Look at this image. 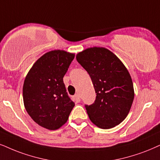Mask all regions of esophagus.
<instances>
[{"mask_svg":"<svg viewBox=\"0 0 160 160\" xmlns=\"http://www.w3.org/2000/svg\"><path fill=\"white\" fill-rule=\"evenodd\" d=\"M74 100L76 101V102H80V95H79L78 94H76L74 96Z\"/></svg>","mask_w":160,"mask_h":160,"instance_id":"34e87169","label":"esophagus"}]
</instances>
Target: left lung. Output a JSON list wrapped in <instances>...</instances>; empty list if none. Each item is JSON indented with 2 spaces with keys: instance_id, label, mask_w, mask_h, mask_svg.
<instances>
[{
  "instance_id": "1",
  "label": "left lung",
  "mask_w": 160,
  "mask_h": 160,
  "mask_svg": "<svg viewBox=\"0 0 160 160\" xmlns=\"http://www.w3.org/2000/svg\"><path fill=\"white\" fill-rule=\"evenodd\" d=\"M92 79L96 99L86 105L91 121L99 128H114L128 114L134 98L128 71L115 54L103 47L88 48L76 56Z\"/></svg>"
}]
</instances>
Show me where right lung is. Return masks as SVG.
I'll use <instances>...</instances> for the list:
<instances>
[{
    "instance_id": "add662e5",
    "label": "right lung",
    "mask_w": 160,
    "mask_h": 160,
    "mask_svg": "<svg viewBox=\"0 0 160 160\" xmlns=\"http://www.w3.org/2000/svg\"><path fill=\"white\" fill-rule=\"evenodd\" d=\"M74 58V54L62 50L48 52L35 62L24 80L26 112L36 123L48 130H57L65 124L74 106L63 83Z\"/></svg>"
}]
</instances>
